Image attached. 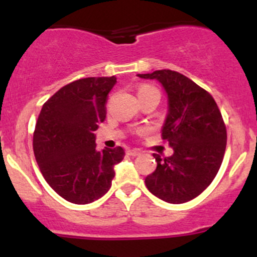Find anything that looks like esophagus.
I'll use <instances>...</instances> for the list:
<instances>
[{"label":"esophagus","mask_w":257,"mask_h":257,"mask_svg":"<svg viewBox=\"0 0 257 257\" xmlns=\"http://www.w3.org/2000/svg\"><path fill=\"white\" fill-rule=\"evenodd\" d=\"M128 154L131 155V157H138V155L141 154V150H138V149H131V150H128Z\"/></svg>","instance_id":"obj_1"}]
</instances>
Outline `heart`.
Listing matches in <instances>:
<instances>
[{
	"mask_svg": "<svg viewBox=\"0 0 257 257\" xmlns=\"http://www.w3.org/2000/svg\"><path fill=\"white\" fill-rule=\"evenodd\" d=\"M148 93H155V94H159V92H158L155 88L149 87V85H143V87H141L138 89V95L148 94Z\"/></svg>",
	"mask_w": 257,
	"mask_h": 257,
	"instance_id": "obj_1",
	"label": "heart"
}]
</instances>
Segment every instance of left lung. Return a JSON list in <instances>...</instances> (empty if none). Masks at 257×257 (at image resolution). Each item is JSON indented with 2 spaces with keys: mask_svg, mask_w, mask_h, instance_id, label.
Returning a JSON list of instances; mask_svg holds the SVG:
<instances>
[{
  "mask_svg": "<svg viewBox=\"0 0 257 257\" xmlns=\"http://www.w3.org/2000/svg\"><path fill=\"white\" fill-rule=\"evenodd\" d=\"M155 79L168 97L162 136L174 153L145 178L148 190L170 204H183L200 195L216 177L226 148V128L214 98L188 77L170 69L137 74Z\"/></svg>",
  "mask_w": 257,
  "mask_h": 257,
  "instance_id": "obj_1",
  "label": "left lung"
}]
</instances>
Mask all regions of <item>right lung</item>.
I'll return each instance as SVG.
<instances>
[{
	"label": "right lung",
	"mask_w": 257,
	"mask_h": 257,
	"mask_svg": "<svg viewBox=\"0 0 257 257\" xmlns=\"http://www.w3.org/2000/svg\"><path fill=\"white\" fill-rule=\"evenodd\" d=\"M116 77L78 79L43 104L33 134V152L41 173L58 195L78 205L102 198L112 185L114 165L124 149H95V134L105 118L108 93Z\"/></svg>",
	"instance_id": "right-lung-1"
}]
</instances>
